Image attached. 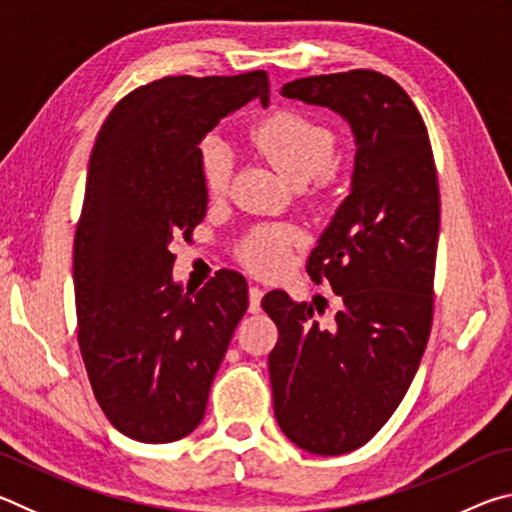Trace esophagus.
<instances>
[{"label": "esophagus", "instance_id": "34e87169", "mask_svg": "<svg viewBox=\"0 0 512 512\" xmlns=\"http://www.w3.org/2000/svg\"><path fill=\"white\" fill-rule=\"evenodd\" d=\"M262 298H264V291L259 287L248 289V311L250 314H259V311H262Z\"/></svg>", "mask_w": 512, "mask_h": 512}]
</instances>
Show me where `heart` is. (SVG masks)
I'll return each mask as SVG.
<instances>
[{"instance_id":"heart-1","label":"heart","mask_w":512,"mask_h":512,"mask_svg":"<svg viewBox=\"0 0 512 512\" xmlns=\"http://www.w3.org/2000/svg\"><path fill=\"white\" fill-rule=\"evenodd\" d=\"M253 142L264 158L289 180L307 185L334 167L336 137L325 126L296 112H277L253 128ZM235 169V153L221 137H207L201 146V171L207 194L225 196ZM296 232L282 225L257 228L244 239L239 257L250 271L273 275L287 264Z\"/></svg>"}]
</instances>
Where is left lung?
Listing matches in <instances>:
<instances>
[{
	"label": "left lung",
	"instance_id": "8db88e82",
	"mask_svg": "<svg viewBox=\"0 0 512 512\" xmlns=\"http://www.w3.org/2000/svg\"><path fill=\"white\" fill-rule=\"evenodd\" d=\"M280 94L350 126V194L334 212L307 273L341 296L332 327L284 291L262 307L277 325L268 354L284 436L320 456L366 445L409 391L427 348L440 194L427 128L400 85L370 69L309 76Z\"/></svg>",
	"mask_w": 512,
	"mask_h": 512
}]
</instances>
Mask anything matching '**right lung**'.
Returning a JSON list of instances; mask_svg holds the SVG:
<instances>
[{"mask_svg":"<svg viewBox=\"0 0 512 512\" xmlns=\"http://www.w3.org/2000/svg\"><path fill=\"white\" fill-rule=\"evenodd\" d=\"M266 72L167 76L121 99L94 142L74 239L79 345L112 427L140 443L201 424L216 370L248 309L246 277L219 271L194 293L173 280V239L207 212L201 142Z\"/></svg>","mask_w":512,"mask_h":512,"instance_id":"right-lung-1","label":"right lung"}]
</instances>
